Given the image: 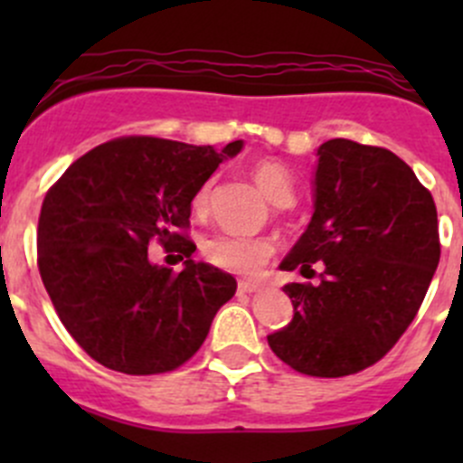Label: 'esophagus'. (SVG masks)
Segmentation results:
<instances>
[{"label": "esophagus", "instance_id": "1", "mask_svg": "<svg viewBox=\"0 0 463 463\" xmlns=\"http://www.w3.org/2000/svg\"><path fill=\"white\" fill-rule=\"evenodd\" d=\"M237 288H240V293H255V291H258V287H255L253 282H240V287H237Z\"/></svg>", "mask_w": 463, "mask_h": 463}]
</instances>
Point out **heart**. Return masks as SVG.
<instances>
[{
    "mask_svg": "<svg viewBox=\"0 0 463 463\" xmlns=\"http://www.w3.org/2000/svg\"><path fill=\"white\" fill-rule=\"evenodd\" d=\"M258 188L264 193L269 202L278 205H288L293 202V179L291 172L278 161L270 158H261L250 170ZM210 197V184H203L202 188L194 193L193 210L194 213H203L208 208ZM203 258L217 269L228 270V273L246 275L253 278L264 270L270 258L275 255L273 241L264 240V237H241V235H219L208 237L202 244Z\"/></svg>",
    "mask_w": 463,
    "mask_h": 463,
    "instance_id": "b5f03b06",
    "label": "heart"
}]
</instances>
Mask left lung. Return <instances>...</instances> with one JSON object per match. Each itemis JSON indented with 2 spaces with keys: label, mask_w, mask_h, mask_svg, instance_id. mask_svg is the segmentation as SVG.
<instances>
[{
  "label": "left lung",
  "mask_w": 463,
  "mask_h": 463,
  "mask_svg": "<svg viewBox=\"0 0 463 463\" xmlns=\"http://www.w3.org/2000/svg\"><path fill=\"white\" fill-rule=\"evenodd\" d=\"M318 156L314 217L279 269L320 282L284 287L296 314L269 345L300 374L338 378L372 367L399 343L441 244L430 190L394 152L331 138Z\"/></svg>",
  "instance_id": "obj_1"
}]
</instances>
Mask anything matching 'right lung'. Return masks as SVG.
I'll list each match as a JSON object with an SVG mask.
<instances>
[{
	"label": "right lung",
	"mask_w": 463,
	"mask_h": 463,
	"mask_svg": "<svg viewBox=\"0 0 463 463\" xmlns=\"http://www.w3.org/2000/svg\"><path fill=\"white\" fill-rule=\"evenodd\" d=\"M156 137L107 141L67 167L42 202L37 269L55 314L100 365L132 376L175 372L237 291L232 275L194 261V193L235 156ZM149 241L185 259L175 274L146 260Z\"/></svg>",
	"instance_id": "1"
}]
</instances>
